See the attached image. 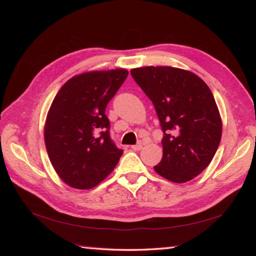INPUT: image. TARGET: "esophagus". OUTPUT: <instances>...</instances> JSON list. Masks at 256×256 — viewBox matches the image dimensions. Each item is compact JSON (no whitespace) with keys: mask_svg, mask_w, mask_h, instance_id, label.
I'll return each instance as SVG.
<instances>
[{"mask_svg":"<svg viewBox=\"0 0 256 256\" xmlns=\"http://www.w3.org/2000/svg\"><path fill=\"white\" fill-rule=\"evenodd\" d=\"M142 148H143V143L140 142V143H138V144L133 145V146H132V150H142Z\"/></svg>","mask_w":256,"mask_h":256,"instance_id":"obj_1","label":"esophagus"}]
</instances>
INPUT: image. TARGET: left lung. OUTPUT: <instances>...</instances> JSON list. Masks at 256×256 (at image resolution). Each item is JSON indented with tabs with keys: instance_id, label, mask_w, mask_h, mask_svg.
Instances as JSON below:
<instances>
[{
	"instance_id": "1",
	"label": "left lung",
	"mask_w": 256,
	"mask_h": 256,
	"mask_svg": "<svg viewBox=\"0 0 256 256\" xmlns=\"http://www.w3.org/2000/svg\"><path fill=\"white\" fill-rule=\"evenodd\" d=\"M153 102L162 131V157L155 172L172 182L192 180L210 164L222 122L214 94L194 74L172 67L131 70Z\"/></svg>"
}]
</instances>
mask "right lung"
<instances>
[{
	"label": "right lung",
	"instance_id": "add662e5",
	"mask_svg": "<svg viewBox=\"0 0 256 256\" xmlns=\"http://www.w3.org/2000/svg\"><path fill=\"white\" fill-rule=\"evenodd\" d=\"M125 69L86 72L68 80L54 99L45 125L48 156L58 176L77 189L110 175L123 150L110 136L106 108L121 88Z\"/></svg>",
	"mask_w": 256,
	"mask_h": 256
}]
</instances>
